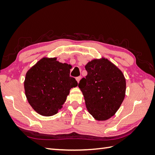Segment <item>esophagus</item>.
<instances>
[{
    "label": "esophagus",
    "instance_id": "obj_1",
    "mask_svg": "<svg viewBox=\"0 0 155 155\" xmlns=\"http://www.w3.org/2000/svg\"><path fill=\"white\" fill-rule=\"evenodd\" d=\"M81 76H79V77H77L76 78V81H78V83H79V81L81 80Z\"/></svg>",
    "mask_w": 155,
    "mask_h": 155
}]
</instances>
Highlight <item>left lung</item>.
I'll list each match as a JSON object with an SVG mask.
<instances>
[{
  "instance_id": "1",
  "label": "left lung",
  "mask_w": 155,
  "mask_h": 155,
  "mask_svg": "<svg viewBox=\"0 0 155 155\" xmlns=\"http://www.w3.org/2000/svg\"><path fill=\"white\" fill-rule=\"evenodd\" d=\"M85 67L87 75L81 79L78 87L87 109L95 120H107L116 114L125 98L124 75L105 58L92 59Z\"/></svg>"
}]
</instances>
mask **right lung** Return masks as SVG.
<instances>
[{"label": "right lung", "mask_w": 155, "mask_h": 155, "mask_svg": "<svg viewBox=\"0 0 155 155\" xmlns=\"http://www.w3.org/2000/svg\"><path fill=\"white\" fill-rule=\"evenodd\" d=\"M71 66L57 58H43L26 74L24 87L29 104L44 116L57 114L63 107L70 90L78 82L70 76Z\"/></svg>", "instance_id": "add662e5"}]
</instances>
